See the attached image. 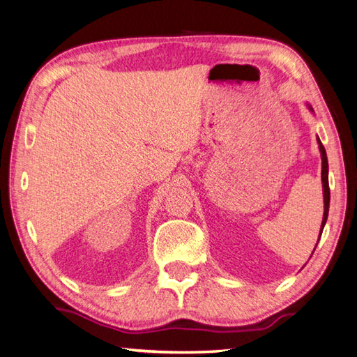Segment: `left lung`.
<instances>
[{"mask_svg": "<svg viewBox=\"0 0 357 357\" xmlns=\"http://www.w3.org/2000/svg\"><path fill=\"white\" fill-rule=\"evenodd\" d=\"M320 152H321V181H324V197H325V213H324V222H321V231H324L325 222L328 219V210H329V183H328V158H326V151L321 141L319 139Z\"/></svg>", "mask_w": 357, "mask_h": 357, "instance_id": "obj_1", "label": "left lung"}]
</instances>
